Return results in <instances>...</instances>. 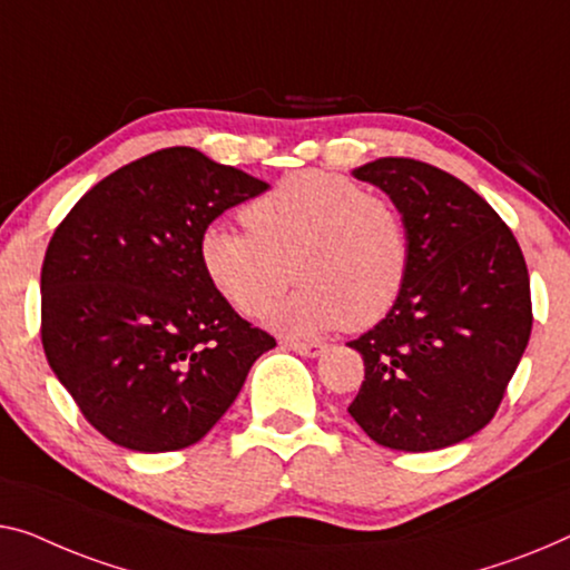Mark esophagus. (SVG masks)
<instances>
[{
    "instance_id": "1",
    "label": "esophagus",
    "mask_w": 570,
    "mask_h": 570,
    "mask_svg": "<svg viewBox=\"0 0 570 570\" xmlns=\"http://www.w3.org/2000/svg\"><path fill=\"white\" fill-rule=\"evenodd\" d=\"M286 347H292L294 353L299 355H307V358H314V355H322L325 353V343H304V340H284Z\"/></svg>"
}]
</instances>
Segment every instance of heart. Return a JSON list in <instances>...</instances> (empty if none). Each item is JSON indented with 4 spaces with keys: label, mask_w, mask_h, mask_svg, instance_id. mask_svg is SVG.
Listing matches in <instances>:
<instances>
[{
    "label": "heart",
    "mask_w": 570,
    "mask_h": 570,
    "mask_svg": "<svg viewBox=\"0 0 570 570\" xmlns=\"http://www.w3.org/2000/svg\"><path fill=\"white\" fill-rule=\"evenodd\" d=\"M243 215L248 227L212 223L197 243L204 278L235 312L266 314L292 276L304 286L274 314L284 333L368 330L392 312L412 261L410 227L392 199L353 178L299 171Z\"/></svg>",
    "instance_id": "b5f03b06"
}]
</instances>
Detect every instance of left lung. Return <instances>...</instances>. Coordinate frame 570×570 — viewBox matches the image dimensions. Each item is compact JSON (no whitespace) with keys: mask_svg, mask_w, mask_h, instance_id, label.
I'll list each match as a JSON object with an SVG mask.
<instances>
[{"mask_svg":"<svg viewBox=\"0 0 570 570\" xmlns=\"http://www.w3.org/2000/svg\"><path fill=\"white\" fill-rule=\"evenodd\" d=\"M353 176L392 197L412 261L392 312L347 343L366 366L347 412L384 448L455 445L494 420L528 347V263L491 204L448 171L379 158Z\"/></svg>","mask_w":570,"mask_h":570,"instance_id":"left-lung-1","label":"left lung"}]
</instances>
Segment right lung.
Wrapping results in <instances>:
<instances>
[{
    "mask_svg": "<svg viewBox=\"0 0 570 570\" xmlns=\"http://www.w3.org/2000/svg\"><path fill=\"white\" fill-rule=\"evenodd\" d=\"M268 189L194 148L117 168L73 204L40 274V340L91 428L140 453L207 435L276 345L204 278L212 219Z\"/></svg>",
    "mask_w": 570,
    "mask_h": 570,
    "instance_id": "add662e5",
    "label": "right lung"
}]
</instances>
